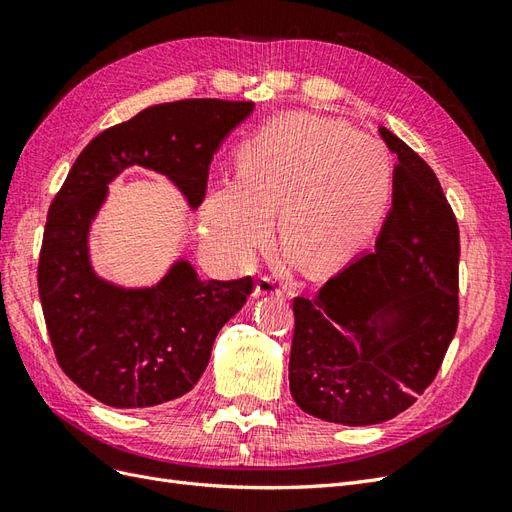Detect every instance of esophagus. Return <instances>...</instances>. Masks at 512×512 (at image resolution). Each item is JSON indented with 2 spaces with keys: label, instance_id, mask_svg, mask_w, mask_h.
<instances>
[{
  "label": "esophagus",
  "instance_id": "1",
  "mask_svg": "<svg viewBox=\"0 0 512 512\" xmlns=\"http://www.w3.org/2000/svg\"><path fill=\"white\" fill-rule=\"evenodd\" d=\"M252 297L254 299H258V297H284V292L273 280H269V277H262V280L254 286Z\"/></svg>",
  "mask_w": 512,
  "mask_h": 512
}]
</instances>
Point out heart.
<instances>
[{
    "mask_svg": "<svg viewBox=\"0 0 512 512\" xmlns=\"http://www.w3.org/2000/svg\"><path fill=\"white\" fill-rule=\"evenodd\" d=\"M393 194V162L378 141L348 123L288 115L269 121L241 149L239 175L211 188L205 239L243 265L277 237L309 271L346 260L382 222Z\"/></svg>",
    "mask_w": 512,
    "mask_h": 512,
    "instance_id": "heart-1",
    "label": "heart"
}]
</instances>
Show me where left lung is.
Returning <instances> with one entry per match:
<instances>
[{"label":"left lung","mask_w":512,"mask_h":512,"mask_svg":"<svg viewBox=\"0 0 512 512\" xmlns=\"http://www.w3.org/2000/svg\"><path fill=\"white\" fill-rule=\"evenodd\" d=\"M378 132L397 166L376 250L292 303V399L348 427L408 410L436 378L459 318V228L442 185L401 138Z\"/></svg>","instance_id":"8db88e82"}]
</instances>
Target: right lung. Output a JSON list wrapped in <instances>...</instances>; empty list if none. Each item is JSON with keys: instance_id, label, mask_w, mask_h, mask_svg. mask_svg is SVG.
Returning a JSON list of instances; mask_svg holds the SVG:
<instances>
[{"instance_id": "1", "label": "right lung", "mask_w": 512, "mask_h": 512, "mask_svg": "<svg viewBox=\"0 0 512 512\" xmlns=\"http://www.w3.org/2000/svg\"><path fill=\"white\" fill-rule=\"evenodd\" d=\"M252 111L254 102L211 98L149 106L98 134L51 203L38 265L46 329L66 376L102 404L136 410L190 393L215 337L252 292V277L200 280L188 258L151 286L104 280L91 262L89 232L108 183L141 166L164 175L194 211L213 153Z\"/></svg>"}]
</instances>
